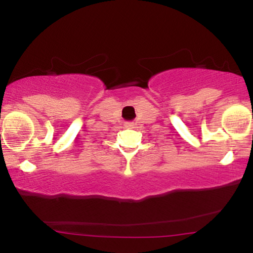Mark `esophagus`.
<instances>
[{
  "label": "esophagus",
  "mask_w": 253,
  "mask_h": 253,
  "mask_svg": "<svg viewBox=\"0 0 253 253\" xmlns=\"http://www.w3.org/2000/svg\"><path fill=\"white\" fill-rule=\"evenodd\" d=\"M125 127H133V123H126L125 124Z\"/></svg>",
  "instance_id": "34e87169"
}]
</instances>
